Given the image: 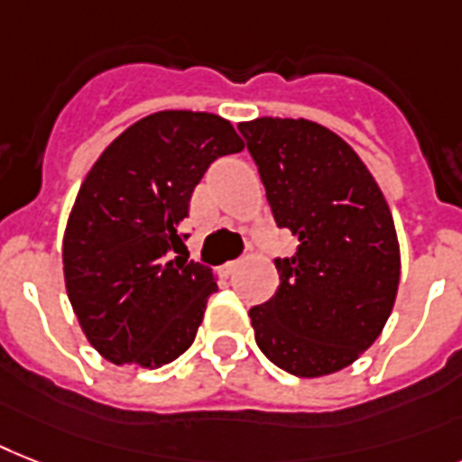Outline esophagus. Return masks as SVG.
Returning <instances> with one entry per match:
<instances>
[{
  "label": "esophagus",
  "instance_id": "esophagus-1",
  "mask_svg": "<svg viewBox=\"0 0 462 462\" xmlns=\"http://www.w3.org/2000/svg\"><path fill=\"white\" fill-rule=\"evenodd\" d=\"M237 268H239V261H227V263L220 265V275L232 277L235 273H237Z\"/></svg>",
  "mask_w": 462,
  "mask_h": 462
}]
</instances>
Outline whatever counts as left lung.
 Instances as JSON below:
<instances>
[{"label": "left lung", "instance_id": "1", "mask_svg": "<svg viewBox=\"0 0 462 462\" xmlns=\"http://www.w3.org/2000/svg\"><path fill=\"white\" fill-rule=\"evenodd\" d=\"M277 227L299 237L275 258L280 287L249 310L258 348L296 377L351 365L380 337L399 290L392 213L358 153L294 118L239 123Z\"/></svg>", "mask_w": 462, "mask_h": 462}]
</instances>
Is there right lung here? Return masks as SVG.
I'll use <instances>...</instances> for the list:
<instances>
[{"label": "right lung", "instance_id": "add662e5", "mask_svg": "<svg viewBox=\"0 0 462 462\" xmlns=\"http://www.w3.org/2000/svg\"><path fill=\"white\" fill-rule=\"evenodd\" d=\"M242 149L220 116L161 111L127 127L88 172L66 225L63 275L106 361L161 367L192 346L218 284L208 265L175 256L189 237L180 223L213 161Z\"/></svg>", "mask_w": 462, "mask_h": 462}]
</instances>
